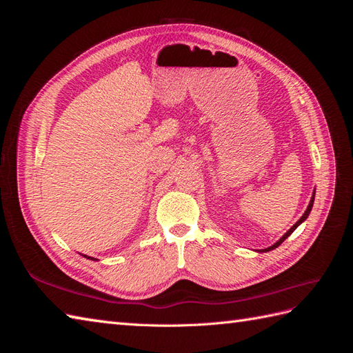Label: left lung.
I'll return each instance as SVG.
<instances>
[{"label":"left lung","instance_id":"1","mask_svg":"<svg viewBox=\"0 0 353 353\" xmlns=\"http://www.w3.org/2000/svg\"><path fill=\"white\" fill-rule=\"evenodd\" d=\"M314 200H315V190H314V193H312V197H311V201H309V205H307V208H306V210H305V213H303V215H302V218L301 219H299L296 223H294V225L290 228V230H288L285 234H284V236L279 240V241H276V243H274L272 245H270V248H266V249H262V250H258L259 253L262 252V253H265V252H271V250H274V249H276V248H279V245L288 237V236H290V234L299 227V225H301V223L302 222H305L306 221V218L309 216V213H311V210H312V206H314Z\"/></svg>","mask_w":353,"mask_h":353}]
</instances>
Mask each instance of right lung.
Returning <instances> with one entry per match:
<instances>
[{
	"label": "right lung",
	"mask_w": 353,
	"mask_h": 353,
	"mask_svg": "<svg viewBox=\"0 0 353 353\" xmlns=\"http://www.w3.org/2000/svg\"><path fill=\"white\" fill-rule=\"evenodd\" d=\"M83 258H87V259H90V261H99V259H95V258H91V256H87V254H82Z\"/></svg>",
	"instance_id": "right-lung-1"
}]
</instances>
